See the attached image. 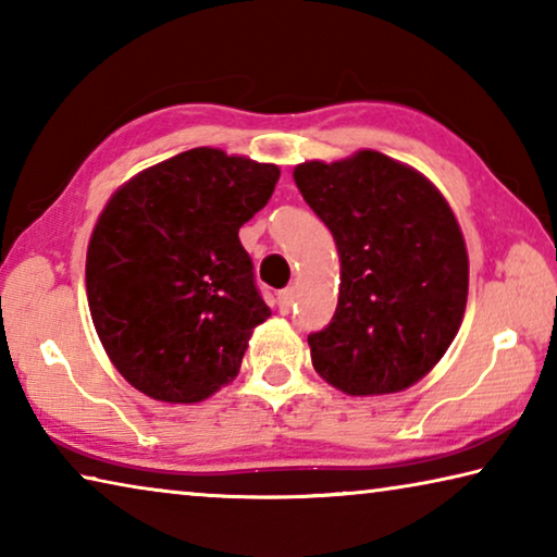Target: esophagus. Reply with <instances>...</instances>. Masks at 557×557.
I'll use <instances>...</instances> for the list:
<instances>
[{
  "label": "esophagus",
  "instance_id": "34e87169",
  "mask_svg": "<svg viewBox=\"0 0 557 557\" xmlns=\"http://www.w3.org/2000/svg\"><path fill=\"white\" fill-rule=\"evenodd\" d=\"M292 305H295V287H285V289H280V295H277V307H280V312H282V314H289Z\"/></svg>",
  "mask_w": 557,
  "mask_h": 557
}]
</instances>
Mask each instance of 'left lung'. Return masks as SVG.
Here are the masks:
<instances>
[{
  "mask_svg": "<svg viewBox=\"0 0 557 557\" xmlns=\"http://www.w3.org/2000/svg\"><path fill=\"white\" fill-rule=\"evenodd\" d=\"M295 182L342 258L336 312L307 336L317 373L348 395L410 388L465 317L469 260L455 213L425 176L371 149L299 164Z\"/></svg>",
  "mask_w": 557,
  "mask_h": 557,
  "instance_id": "8db88e82",
  "label": "left lung"
}]
</instances>
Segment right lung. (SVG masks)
Returning a JSON list of instances; mask_svg holds the SVG:
<instances>
[{
    "instance_id": "1",
    "label": "right lung",
    "mask_w": 557,
    "mask_h": 557,
    "mask_svg": "<svg viewBox=\"0 0 557 557\" xmlns=\"http://www.w3.org/2000/svg\"><path fill=\"white\" fill-rule=\"evenodd\" d=\"M280 169L196 147L120 188L88 245L90 317L115 369L164 403L233 381L270 309L238 231Z\"/></svg>"
}]
</instances>
